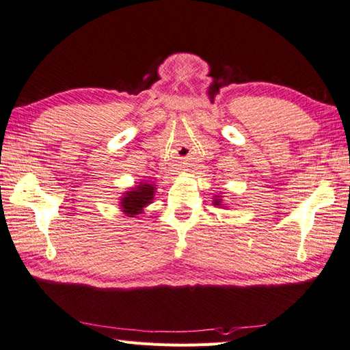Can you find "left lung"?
Segmentation results:
<instances>
[{"instance_id":"left-lung-1","label":"left lung","mask_w":350,"mask_h":350,"mask_svg":"<svg viewBox=\"0 0 350 350\" xmlns=\"http://www.w3.org/2000/svg\"><path fill=\"white\" fill-rule=\"evenodd\" d=\"M215 205H222V198H217L215 196V202H213Z\"/></svg>"}]
</instances>
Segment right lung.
Returning <instances> with one entry per match:
<instances>
[{"mask_svg": "<svg viewBox=\"0 0 350 350\" xmlns=\"http://www.w3.org/2000/svg\"><path fill=\"white\" fill-rule=\"evenodd\" d=\"M155 193V185L149 183H140L130 189L120 199V208L128 217H135L144 213L145 206L152 202Z\"/></svg>", "mask_w": 350, "mask_h": 350, "instance_id": "add662e5", "label": "right lung"}]
</instances>
